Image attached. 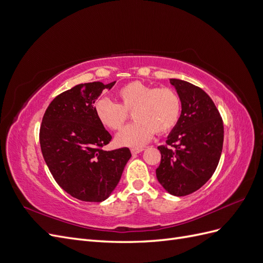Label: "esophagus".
Here are the masks:
<instances>
[{"mask_svg":"<svg viewBox=\"0 0 263 263\" xmlns=\"http://www.w3.org/2000/svg\"><path fill=\"white\" fill-rule=\"evenodd\" d=\"M130 151L133 155H137V154H140L141 151H144V148H132Z\"/></svg>","mask_w":263,"mask_h":263,"instance_id":"1","label":"esophagus"}]
</instances>
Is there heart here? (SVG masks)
<instances>
[{
    "instance_id": "1",
    "label": "heart",
    "mask_w": 263,
    "mask_h": 263,
    "mask_svg": "<svg viewBox=\"0 0 263 263\" xmlns=\"http://www.w3.org/2000/svg\"><path fill=\"white\" fill-rule=\"evenodd\" d=\"M118 104L107 98H100L94 113L101 125L119 130L133 114L134 123L116 135L118 146L138 148L153 139L154 135L174 128L181 116V99L171 87H156L140 81L125 84L116 92Z\"/></svg>"
}]
</instances>
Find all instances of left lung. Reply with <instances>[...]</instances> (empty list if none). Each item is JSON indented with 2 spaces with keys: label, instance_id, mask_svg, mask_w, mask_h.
I'll return each instance as SVG.
<instances>
[{
  "label": "left lung",
  "instance_id": "obj_1",
  "mask_svg": "<svg viewBox=\"0 0 263 263\" xmlns=\"http://www.w3.org/2000/svg\"><path fill=\"white\" fill-rule=\"evenodd\" d=\"M181 99L178 124L166 146H159L161 162L157 179L166 192L184 196L195 192L216 170L224 141V125L218 109L201 87L170 79Z\"/></svg>",
  "mask_w": 263,
  "mask_h": 263
}]
</instances>
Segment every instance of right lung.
Instances as JSON below:
<instances>
[{
    "label": "right lung",
    "mask_w": 263,
    "mask_h": 263,
    "mask_svg": "<svg viewBox=\"0 0 263 263\" xmlns=\"http://www.w3.org/2000/svg\"><path fill=\"white\" fill-rule=\"evenodd\" d=\"M116 81L81 83L55 97L39 132L46 164L59 186L84 202H102L113 193L132 154L128 148L106 151L112 139L94 113L103 90Z\"/></svg>",
    "instance_id": "1"
}]
</instances>
